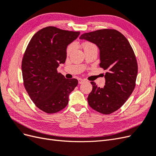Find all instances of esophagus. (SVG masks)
<instances>
[{
	"label": "esophagus",
	"instance_id": "obj_1",
	"mask_svg": "<svg viewBox=\"0 0 156 156\" xmlns=\"http://www.w3.org/2000/svg\"><path fill=\"white\" fill-rule=\"evenodd\" d=\"M84 81V80L83 79H78L79 84H82Z\"/></svg>",
	"mask_w": 156,
	"mask_h": 156
}]
</instances>
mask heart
I'll use <instances>...</instances> for the list:
<instances>
[{"label": "heart", "mask_w": 156, "mask_h": 156, "mask_svg": "<svg viewBox=\"0 0 156 156\" xmlns=\"http://www.w3.org/2000/svg\"><path fill=\"white\" fill-rule=\"evenodd\" d=\"M92 47H96V45L90 41H86V42H84V43H83V49L89 48H92ZM72 49H73V45H69L67 48V53H71Z\"/></svg>", "instance_id": "obj_1"}]
</instances>
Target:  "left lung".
I'll use <instances>...</instances> for the list:
<instances>
[{
    "label": "left lung",
    "mask_w": 156,
    "mask_h": 156,
    "mask_svg": "<svg viewBox=\"0 0 156 156\" xmlns=\"http://www.w3.org/2000/svg\"><path fill=\"white\" fill-rule=\"evenodd\" d=\"M79 38L98 47L100 66L107 70L104 87L90 82L92 90L87 98L88 105L101 114H111L124 104L135 87L138 65L134 51L126 37L115 29L84 33Z\"/></svg>",
    "instance_id": "left-lung-1"
}]
</instances>
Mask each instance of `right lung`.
Listing matches in <instances>:
<instances>
[{
	"instance_id": "1",
	"label": "right lung",
	"mask_w": 156,
	"mask_h": 156,
	"mask_svg": "<svg viewBox=\"0 0 156 156\" xmlns=\"http://www.w3.org/2000/svg\"><path fill=\"white\" fill-rule=\"evenodd\" d=\"M80 32L44 28L32 36L22 60V75L26 90L35 105L49 114L66 107L69 94L78 84L76 79H67L58 73L66 59L67 46Z\"/></svg>"
}]
</instances>
